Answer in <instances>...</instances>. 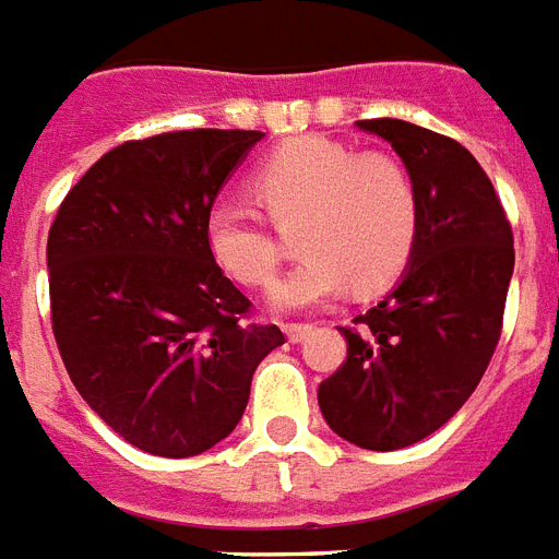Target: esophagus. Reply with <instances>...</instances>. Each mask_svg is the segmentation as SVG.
Instances as JSON below:
<instances>
[{
    "mask_svg": "<svg viewBox=\"0 0 559 559\" xmlns=\"http://www.w3.org/2000/svg\"><path fill=\"white\" fill-rule=\"evenodd\" d=\"M311 332H314V325H311V323H288V325H285V334H288V341H294V343L306 341Z\"/></svg>",
    "mask_w": 559,
    "mask_h": 559,
    "instance_id": "esophagus-1",
    "label": "esophagus"
}]
</instances>
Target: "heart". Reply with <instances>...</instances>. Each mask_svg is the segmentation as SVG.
I'll use <instances>...</instances> for the list:
<instances>
[{
	"label": "heart",
	"instance_id": "obj_1",
	"mask_svg": "<svg viewBox=\"0 0 559 559\" xmlns=\"http://www.w3.org/2000/svg\"><path fill=\"white\" fill-rule=\"evenodd\" d=\"M253 190L276 225H294L300 265L271 292L276 308H311L346 285L381 292L413 259L421 199L413 173L395 155L360 153L323 135L276 146L253 173ZM210 257L236 283H274L280 245L257 213L216 202L204 222Z\"/></svg>",
	"mask_w": 559,
	"mask_h": 559
}]
</instances>
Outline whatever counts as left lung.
<instances>
[{
    "instance_id": "8db88e82",
    "label": "left lung",
    "mask_w": 559,
    "mask_h": 559,
    "mask_svg": "<svg viewBox=\"0 0 559 559\" xmlns=\"http://www.w3.org/2000/svg\"><path fill=\"white\" fill-rule=\"evenodd\" d=\"M413 173L421 227L401 283L341 325L346 360L317 390L325 424L401 450L462 409L488 369L513 274V234L488 173L459 141L406 120H357Z\"/></svg>"
}]
</instances>
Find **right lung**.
I'll return each mask as SVG.
<instances>
[{
    "mask_svg": "<svg viewBox=\"0 0 559 559\" xmlns=\"http://www.w3.org/2000/svg\"><path fill=\"white\" fill-rule=\"evenodd\" d=\"M262 132L185 129L92 164L48 230L51 329L71 383L144 453L199 456L234 432L283 346L210 257L207 210Z\"/></svg>",
    "mask_w": 559,
    "mask_h": 559,
    "instance_id": "1",
    "label": "right lung"
}]
</instances>
